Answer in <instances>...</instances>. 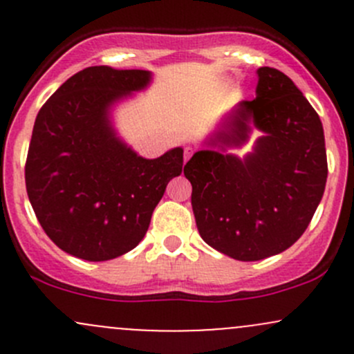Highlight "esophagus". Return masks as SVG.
Instances as JSON below:
<instances>
[{"instance_id": "esophagus-1", "label": "esophagus", "mask_w": 354, "mask_h": 354, "mask_svg": "<svg viewBox=\"0 0 354 354\" xmlns=\"http://www.w3.org/2000/svg\"><path fill=\"white\" fill-rule=\"evenodd\" d=\"M192 154H194V149H192L190 145H188V147H185V152H183V159H185V162H187V160L190 159Z\"/></svg>"}]
</instances>
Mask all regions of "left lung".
I'll return each mask as SVG.
<instances>
[{"instance_id":"left-lung-1","label":"left lung","mask_w":354,"mask_h":354,"mask_svg":"<svg viewBox=\"0 0 354 354\" xmlns=\"http://www.w3.org/2000/svg\"><path fill=\"white\" fill-rule=\"evenodd\" d=\"M257 97L241 101L209 145L185 164L202 240L217 252L255 262L277 255L305 233L322 200L327 154L322 121L291 78L257 70ZM264 131L245 160L223 152L239 147L249 124Z\"/></svg>"}]
</instances>
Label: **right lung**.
<instances>
[{"label":"right lung","instance_id":"add662e5","mask_svg":"<svg viewBox=\"0 0 354 354\" xmlns=\"http://www.w3.org/2000/svg\"><path fill=\"white\" fill-rule=\"evenodd\" d=\"M151 80L145 70L88 66L44 102L32 130L25 185L53 243L88 262L116 259L144 240L183 149L144 159L118 140L113 102Z\"/></svg>","mask_w":354,"mask_h":354}]
</instances>
